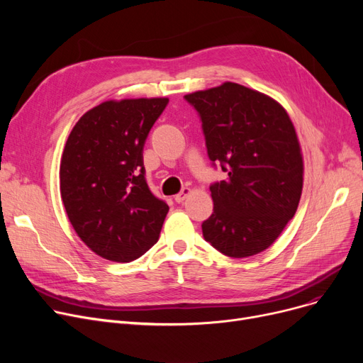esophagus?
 I'll return each mask as SVG.
<instances>
[{"label":"esophagus","instance_id":"obj_1","mask_svg":"<svg viewBox=\"0 0 363 363\" xmlns=\"http://www.w3.org/2000/svg\"><path fill=\"white\" fill-rule=\"evenodd\" d=\"M189 194H191V188L185 186V188H182V191H181L179 194L175 196V201H177V203H184Z\"/></svg>","mask_w":363,"mask_h":363}]
</instances>
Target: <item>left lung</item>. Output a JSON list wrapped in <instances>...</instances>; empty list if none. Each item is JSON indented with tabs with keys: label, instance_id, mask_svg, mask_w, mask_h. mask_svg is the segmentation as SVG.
<instances>
[{
	"label": "left lung",
	"instance_id": "left-lung-1",
	"mask_svg": "<svg viewBox=\"0 0 363 363\" xmlns=\"http://www.w3.org/2000/svg\"><path fill=\"white\" fill-rule=\"evenodd\" d=\"M200 113L207 155L228 172L211 186L213 213L204 240L242 259L271 247L296 215L303 155L296 128L277 100L235 82L185 95Z\"/></svg>",
	"mask_w": 363,
	"mask_h": 363
}]
</instances>
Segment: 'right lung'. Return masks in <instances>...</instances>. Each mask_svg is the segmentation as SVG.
<instances>
[{
  "label": "right lung",
  "instance_id": "right-lung-1",
  "mask_svg": "<svg viewBox=\"0 0 363 363\" xmlns=\"http://www.w3.org/2000/svg\"><path fill=\"white\" fill-rule=\"evenodd\" d=\"M169 99L107 100L69 133L60 194L74 233L111 262L141 257L159 240L169 206L145 182L143 148Z\"/></svg>",
  "mask_w": 363,
  "mask_h": 363
}]
</instances>
